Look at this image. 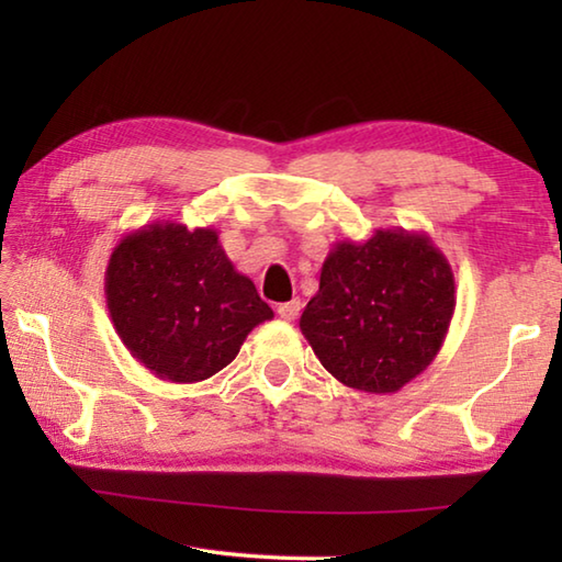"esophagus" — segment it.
I'll list each match as a JSON object with an SVG mask.
<instances>
[{
  "instance_id": "34e87169",
  "label": "esophagus",
  "mask_w": 562,
  "mask_h": 562,
  "mask_svg": "<svg viewBox=\"0 0 562 562\" xmlns=\"http://www.w3.org/2000/svg\"><path fill=\"white\" fill-rule=\"evenodd\" d=\"M300 310H302V304H300V300H292V302H282L280 307H278V315L284 319V322H292V319H297L300 317Z\"/></svg>"
}]
</instances>
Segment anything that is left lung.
Instances as JSON below:
<instances>
[{
  "mask_svg": "<svg viewBox=\"0 0 562 562\" xmlns=\"http://www.w3.org/2000/svg\"><path fill=\"white\" fill-rule=\"evenodd\" d=\"M453 310V270L431 237L379 227L331 247L300 329L337 382L394 394L439 355Z\"/></svg>",
  "mask_w": 562,
  "mask_h": 562,
  "instance_id": "left-lung-1",
  "label": "left lung"
}]
</instances>
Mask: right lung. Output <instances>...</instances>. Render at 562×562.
Instances as JSON below:
<instances>
[{"instance_id":"add662e5","label":"right lung","mask_w":562,"mask_h":562,"mask_svg":"<svg viewBox=\"0 0 562 562\" xmlns=\"http://www.w3.org/2000/svg\"><path fill=\"white\" fill-rule=\"evenodd\" d=\"M106 304L131 357L173 384L211 379L274 317L252 280L235 270L217 231L173 221L138 227L113 247Z\"/></svg>"}]
</instances>
